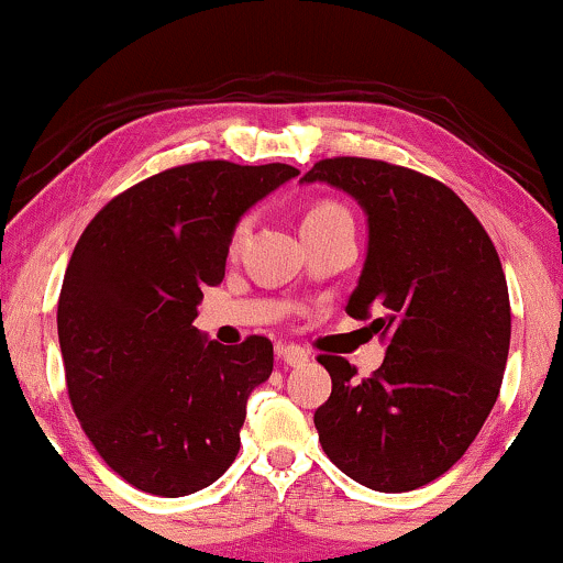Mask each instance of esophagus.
<instances>
[{
	"label": "esophagus",
	"instance_id": "obj_1",
	"mask_svg": "<svg viewBox=\"0 0 563 563\" xmlns=\"http://www.w3.org/2000/svg\"><path fill=\"white\" fill-rule=\"evenodd\" d=\"M275 356L280 358L283 364H288V367H301V364L309 362V351L301 349V346H294V343H286V346H277L275 349Z\"/></svg>",
	"mask_w": 563,
	"mask_h": 563
}]
</instances>
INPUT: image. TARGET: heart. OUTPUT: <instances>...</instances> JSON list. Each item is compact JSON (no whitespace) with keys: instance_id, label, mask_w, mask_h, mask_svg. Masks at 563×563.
I'll return each mask as SVG.
<instances>
[{"instance_id":"heart-1","label":"heart","mask_w":563,"mask_h":563,"mask_svg":"<svg viewBox=\"0 0 563 563\" xmlns=\"http://www.w3.org/2000/svg\"><path fill=\"white\" fill-rule=\"evenodd\" d=\"M338 212H343L341 207H335V205H320V207H314L311 209V212L303 217V220H309V217H328V214H338ZM246 233H249V220H241L239 222V228H235V233H233V246H239V243L246 239Z\"/></svg>"}]
</instances>
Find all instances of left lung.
Instances as JSON below:
<instances>
[{
    "mask_svg": "<svg viewBox=\"0 0 563 563\" xmlns=\"http://www.w3.org/2000/svg\"><path fill=\"white\" fill-rule=\"evenodd\" d=\"M301 183H328L367 217V256L346 311L372 320L385 358L358 380L320 356L333 393L314 411L338 470L380 493L449 472L496 404L511 341L504 267L485 228L443 183L380 159L317 162Z\"/></svg>",
    "mask_w": 563,
    "mask_h": 563,
    "instance_id": "obj_1",
    "label": "left lung"
}]
</instances>
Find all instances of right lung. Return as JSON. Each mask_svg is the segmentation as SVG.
Returning <instances> with one entry per match:
<instances>
[{
    "mask_svg": "<svg viewBox=\"0 0 563 563\" xmlns=\"http://www.w3.org/2000/svg\"><path fill=\"white\" fill-rule=\"evenodd\" d=\"M296 175L222 159L173 167L114 196L76 243L57 303L67 393L99 456L139 490L188 496L241 449L273 343L209 341L196 307L225 277L241 217Z\"/></svg>",
    "mask_w": 563,
    "mask_h": 563,
    "instance_id": "right-lung-1",
    "label": "right lung"
}]
</instances>
